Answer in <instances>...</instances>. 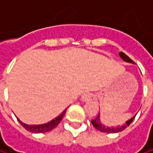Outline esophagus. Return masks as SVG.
Returning <instances> with one entry per match:
<instances>
[{"label": "esophagus", "mask_w": 153, "mask_h": 153, "mask_svg": "<svg viewBox=\"0 0 153 153\" xmlns=\"http://www.w3.org/2000/svg\"><path fill=\"white\" fill-rule=\"evenodd\" d=\"M93 98V94L92 93H85L81 96V101L82 102H88L91 101Z\"/></svg>", "instance_id": "esophagus-1"}]
</instances>
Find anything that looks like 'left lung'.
<instances>
[{"instance_id": "8db88e82", "label": "left lung", "mask_w": 153, "mask_h": 153, "mask_svg": "<svg viewBox=\"0 0 153 153\" xmlns=\"http://www.w3.org/2000/svg\"><path fill=\"white\" fill-rule=\"evenodd\" d=\"M119 55H120V56L121 57V59H122L123 61L128 62V63L134 64V62H133V61L125 54V53L120 52ZM136 115H137V114H136ZM136 115L133 116V117H132L131 119H129L128 120H127L125 124H123V125H121V126H117V127H108V126L104 125V124L102 123V121H101L100 114H98V116H97L96 119L92 120H91V123H92V125L95 127V128H97V130H99V131H101V132H105V133H119V132L124 130L126 128H128V127L130 125V123H131V122L133 121V120L135 119Z\"/></svg>"}]
</instances>
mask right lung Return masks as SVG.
Segmentation results:
<instances>
[{
    "mask_svg": "<svg viewBox=\"0 0 153 153\" xmlns=\"http://www.w3.org/2000/svg\"><path fill=\"white\" fill-rule=\"evenodd\" d=\"M67 109V108H66ZM66 109L64 110V111L59 114L57 117H56L55 119H53L52 120L47 122L45 124H42V125H27L24 122H22L18 118H17V120L19 121V123L28 131L32 132V133H35V134H39V133H46L48 132L50 130H52L53 128H55L59 123L60 121L62 120L63 117L65 116V112H66Z\"/></svg>",
    "mask_w": 153,
    "mask_h": 153,
    "instance_id": "1",
    "label": "right lung"
}]
</instances>
